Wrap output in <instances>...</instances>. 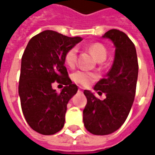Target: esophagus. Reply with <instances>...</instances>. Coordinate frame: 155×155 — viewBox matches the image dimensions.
I'll return each mask as SVG.
<instances>
[{"label": "esophagus", "instance_id": "34e87169", "mask_svg": "<svg viewBox=\"0 0 155 155\" xmlns=\"http://www.w3.org/2000/svg\"><path fill=\"white\" fill-rule=\"evenodd\" d=\"M78 91H79V92H81H81L83 91V89H82L81 87H80V88H79V90H78Z\"/></svg>", "mask_w": 155, "mask_h": 155}]
</instances>
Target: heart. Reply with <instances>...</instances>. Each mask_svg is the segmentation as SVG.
I'll list each match as a JSON object with an SVG mask.
<instances>
[{"label": "heart", "instance_id": "1", "mask_svg": "<svg viewBox=\"0 0 155 155\" xmlns=\"http://www.w3.org/2000/svg\"><path fill=\"white\" fill-rule=\"evenodd\" d=\"M88 50L94 54L98 61H104L107 56V50L104 47V45L96 42L88 46ZM77 52L78 50L76 47L71 48L64 54V63L69 67L73 68L77 62ZM99 78L96 73L91 72V71H75L72 74L73 81L76 83L82 85V86H88L91 83L96 81Z\"/></svg>", "mask_w": 155, "mask_h": 155}]
</instances>
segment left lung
I'll list each match as a JSON object with an SVG mask.
<instances>
[{"label": "left lung", "instance_id": "obj_1", "mask_svg": "<svg viewBox=\"0 0 155 155\" xmlns=\"http://www.w3.org/2000/svg\"><path fill=\"white\" fill-rule=\"evenodd\" d=\"M102 37L110 39L115 46L112 67L94 88L106 98L101 101L91 91H84L87 98L83 110L84 127L96 135L113 133L126 120L135 96L139 71L136 49L125 33L113 29Z\"/></svg>", "mask_w": 155, "mask_h": 155}]
</instances>
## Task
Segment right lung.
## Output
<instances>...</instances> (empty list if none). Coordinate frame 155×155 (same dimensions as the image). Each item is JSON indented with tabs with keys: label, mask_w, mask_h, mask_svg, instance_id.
<instances>
[{
	"label": "right lung",
	"mask_w": 155,
	"mask_h": 155,
	"mask_svg": "<svg viewBox=\"0 0 155 155\" xmlns=\"http://www.w3.org/2000/svg\"><path fill=\"white\" fill-rule=\"evenodd\" d=\"M81 41L48 30L33 36L23 53L18 87L22 112L41 134H54L64 126L68 102L78 91L68 75L64 54ZM54 81L65 85L61 93L52 89Z\"/></svg>",
	"instance_id": "right-lung-1"
}]
</instances>
